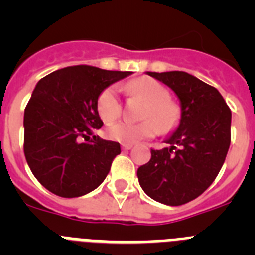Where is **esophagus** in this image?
Listing matches in <instances>:
<instances>
[{
	"mask_svg": "<svg viewBox=\"0 0 255 255\" xmlns=\"http://www.w3.org/2000/svg\"><path fill=\"white\" fill-rule=\"evenodd\" d=\"M132 148V144H123L124 150H130Z\"/></svg>",
	"mask_w": 255,
	"mask_h": 255,
	"instance_id": "esophagus-1",
	"label": "esophagus"
}]
</instances>
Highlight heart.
I'll return each instance as SVG.
<instances>
[{"mask_svg":"<svg viewBox=\"0 0 255 255\" xmlns=\"http://www.w3.org/2000/svg\"><path fill=\"white\" fill-rule=\"evenodd\" d=\"M126 92L138 97L147 103L143 119L138 124L119 121L110 125L106 130L108 138L124 144H134L144 138H150L157 131H170L179 121V108L168 101V91L158 82L149 78H139L126 85ZM97 111L103 123H112L121 114V103L116 87L111 85L101 92L97 100Z\"/></svg>","mask_w":255,"mask_h":255,"instance_id":"b5f03b06","label":"heart"}]
</instances>
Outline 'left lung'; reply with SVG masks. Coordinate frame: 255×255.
<instances>
[{
  "label": "left lung",
  "instance_id": "1",
  "mask_svg": "<svg viewBox=\"0 0 255 255\" xmlns=\"http://www.w3.org/2000/svg\"><path fill=\"white\" fill-rule=\"evenodd\" d=\"M147 74L172 89L181 116L175 131L152 149L138 168L144 193L155 202L181 206L199 197L215 181L231 141V111L216 88L184 71Z\"/></svg>",
  "mask_w": 255,
  "mask_h": 255
}]
</instances>
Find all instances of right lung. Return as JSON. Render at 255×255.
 <instances>
[{"label": "right lung", "instance_id": "obj_1", "mask_svg": "<svg viewBox=\"0 0 255 255\" xmlns=\"http://www.w3.org/2000/svg\"><path fill=\"white\" fill-rule=\"evenodd\" d=\"M131 75L79 65L60 69L35 85L24 112V153L35 179L53 194L76 198L97 189L120 154V144L94 131L103 125L101 92Z\"/></svg>", "mask_w": 255, "mask_h": 255}]
</instances>
